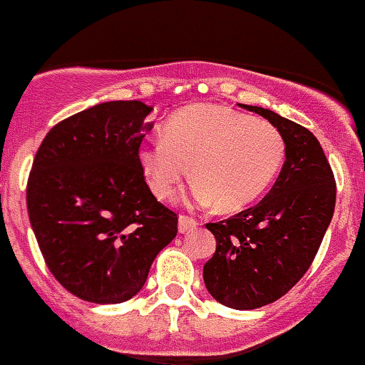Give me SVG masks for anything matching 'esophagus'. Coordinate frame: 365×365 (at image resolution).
I'll use <instances>...</instances> for the list:
<instances>
[{
  "mask_svg": "<svg viewBox=\"0 0 365 365\" xmlns=\"http://www.w3.org/2000/svg\"><path fill=\"white\" fill-rule=\"evenodd\" d=\"M196 226H197L196 218L188 217V215H180V217H179V232L180 233L190 232V230H194Z\"/></svg>",
  "mask_w": 365,
  "mask_h": 365,
  "instance_id": "obj_1",
  "label": "esophagus"
}]
</instances>
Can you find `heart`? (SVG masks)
Instances as JSON below:
<instances>
[{
  "instance_id": "1",
  "label": "heart",
  "mask_w": 365,
  "mask_h": 365,
  "mask_svg": "<svg viewBox=\"0 0 365 365\" xmlns=\"http://www.w3.org/2000/svg\"><path fill=\"white\" fill-rule=\"evenodd\" d=\"M284 153V139L271 122L203 103L169 116L164 137L139 150V164L160 200L173 197L190 171L196 179L192 200L201 205L217 201L220 211L230 212L264 194Z\"/></svg>"
}]
</instances>
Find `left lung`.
I'll use <instances>...</instances> for the list:
<instances>
[{
    "mask_svg": "<svg viewBox=\"0 0 365 365\" xmlns=\"http://www.w3.org/2000/svg\"><path fill=\"white\" fill-rule=\"evenodd\" d=\"M281 132L287 160L258 205L205 224L217 250L203 265L212 298L247 311L282 298L313 264L335 209V179L319 139L264 107L247 105Z\"/></svg>",
    "mask_w": 365,
    "mask_h": 365,
    "instance_id": "8db88e82",
    "label": "left lung"
}]
</instances>
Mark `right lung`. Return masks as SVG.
I'll return each instance as SVG.
<instances>
[{"label": "right lung", "instance_id": "obj_1", "mask_svg": "<svg viewBox=\"0 0 365 365\" xmlns=\"http://www.w3.org/2000/svg\"><path fill=\"white\" fill-rule=\"evenodd\" d=\"M141 101H107L58 122L35 154L26 201L41 255L90 303L132 299L177 235V212L145 182L139 147L153 124Z\"/></svg>", "mask_w": 365, "mask_h": 365}]
</instances>
